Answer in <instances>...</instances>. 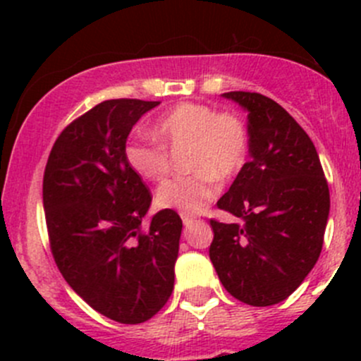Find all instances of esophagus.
<instances>
[{"label": "esophagus", "instance_id": "34e87169", "mask_svg": "<svg viewBox=\"0 0 361 361\" xmlns=\"http://www.w3.org/2000/svg\"><path fill=\"white\" fill-rule=\"evenodd\" d=\"M181 220H183V224L187 225V227H188V225L194 224L195 218H194V216H188V214H181Z\"/></svg>", "mask_w": 361, "mask_h": 361}]
</instances>
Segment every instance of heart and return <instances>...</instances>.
I'll list each match as a JSON object with an SVG mask.
<instances>
[{
    "label": "heart",
    "instance_id": "heart-1",
    "mask_svg": "<svg viewBox=\"0 0 361 361\" xmlns=\"http://www.w3.org/2000/svg\"><path fill=\"white\" fill-rule=\"evenodd\" d=\"M167 148L187 147L188 176L164 181L157 188V204L164 209L197 214L220 190V181L235 176L248 160L250 134L246 123L232 113H218L199 103H181L160 116L152 127ZM134 137L123 147V159L134 174L160 181L169 171L166 148Z\"/></svg>",
    "mask_w": 361,
    "mask_h": 361
}]
</instances>
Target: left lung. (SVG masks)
<instances>
[{"mask_svg": "<svg viewBox=\"0 0 361 361\" xmlns=\"http://www.w3.org/2000/svg\"><path fill=\"white\" fill-rule=\"evenodd\" d=\"M248 111L250 162L216 206L243 224L211 220L209 258L221 285L245 304H278L318 262L330 211L329 183L311 137L276 101L225 92Z\"/></svg>", "mask_w": 361, "mask_h": 361, "instance_id": "1", "label": "left lung"}]
</instances>
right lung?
<instances>
[{
    "mask_svg": "<svg viewBox=\"0 0 361 361\" xmlns=\"http://www.w3.org/2000/svg\"><path fill=\"white\" fill-rule=\"evenodd\" d=\"M159 101L110 99L73 120L49 155L43 209L54 260L68 285L113 322L136 325L173 293L181 218L162 209L143 228L150 190L130 171V129Z\"/></svg>",
    "mask_w": 361,
    "mask_h": 361,
    "instance_id": "1",
    "label": "right lung"
}]
</instances>
